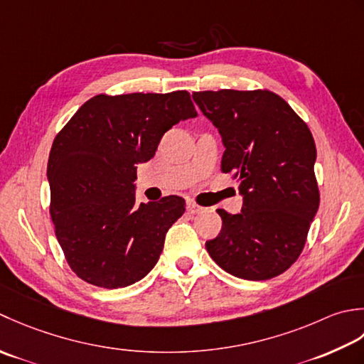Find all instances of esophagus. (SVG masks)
Listing matches in <instances>:
<instances>
[{
    "label": "esophagus",
    "instance_id": "obj_1",
    "mask_svg": "<svg viewBox=\"0 0 364 364\" xmlns=\"http://www.w3.org/2000/svg\"><path fill=\"white\" fill-rule=\"evenodd\" d=\"M187 210H188V213H201V212H204V207H201V205H198V204H195L193 201H188L187 203Z\"/></svg>",
    "mask_w": 364,
    "mask_h": 364
}]
</instances>
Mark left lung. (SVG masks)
I'll return each mask as SVG.
<instances>
[{
  "mask_svg": "<svg viewBox=\"0 0 364 364\" xmlns=\"http://www.w3.org/2000/svg\"><path fill=\"white\" fill-rule=\"evenodd\" d=\"M191 97L218 129L221 171L239 181L243 198L240 213L217 210L223 226L205 248L237 278H275L299 259L318 209L314 138L270 91L221 89Z\"/></svg>",
  "mask_w": 364,
  "mask_h": 364,
  "instance_id": "1",
  "label": "left lung"
}]
</instances>
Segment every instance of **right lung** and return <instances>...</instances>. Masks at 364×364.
<instances>
[{"label": "right lung", "mask_w": 364, "mask_h": 364, "mask_svg": "<svg viewBox=\"0 0 364 364\" xmlns=\"http://www.w3.org/2000/svg\"><path fill=\"white\" fill-rule=\"evenodd\" d=\"M196 116L187 91L100 94L58 133L47 166L50 213L77 277L119 289L154 269L185 201L136 204V165L154 157L165 132Z\"/></svg>", "instance_id": "obj_1"}]
</instances>
